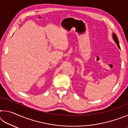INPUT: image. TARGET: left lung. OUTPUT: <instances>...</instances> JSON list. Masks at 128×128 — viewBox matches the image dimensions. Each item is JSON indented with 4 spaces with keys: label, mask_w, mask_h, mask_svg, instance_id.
<instances>
[{
    "label": "left lung",
    "mask_w": 128,
    "mask_h": 128,
    "mask_svg": "<svg viewBox=\"0 0 128 128\" xmlns=\"http://www.w3.org/2000/svg\"><path fill=\"white\" fill-rule=\"evenodd\" d=\"M112 38H113L114 40V42L116 43V44H117V46H118V48L120 49V44H119L118 40V37H117V36H116V34H114V33H113V34H112Z\"/></svg>",
    "instance_id": "8db88e82"
}]
</instances>
